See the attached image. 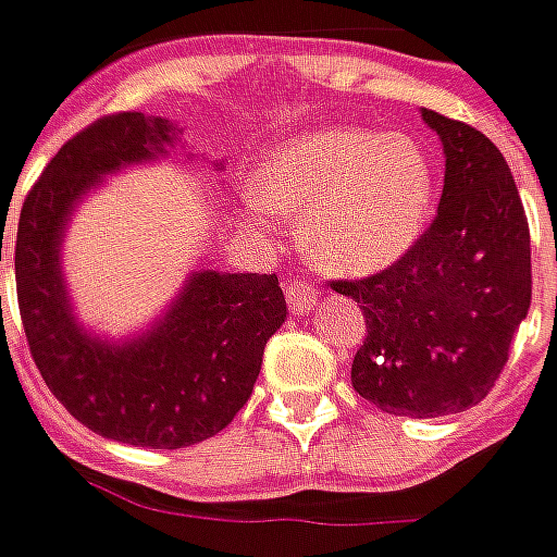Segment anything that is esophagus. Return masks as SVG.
Wrapping results in <instances>:
<instances>
[{
	"instance_id": "1",
	"label": "esophagus",
	"mask_w": 557,
	"mask_h": 557,
	"mask_svg": "<svg viewBox=\"0 0 557 557\" xmlns=\"http://www.w3.org/2000/svg\"><path fill=\"white\" fill-rule=\"evenodd\" d=\"M285 294H288V307L294 315H307L319 300V288H312L310 282H288Z\"/></svg>"
}]
</instances>
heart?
<instances>
[{
	"mask_svg": "<svg viewBox=\"0 0 557 557\" xmlns=\"http://www.w3.org/2000/svg\"><path fill=\"white\" fill-rule=\"evenodd\" d=\"M431 163L416 141L332 126L278 145L253 173L269 213L297 216V242L315 267L366 275L418 238L431 203Z\"/></svg>",
	"mask_w": 557,
	"mask_h": 557,
	"instance_id": "heart-1",
	"label": "heart"
}]
</instances>
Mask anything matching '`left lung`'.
Segmentation results:
<instances>
[{
  "instance_id": "8db88e82",
  "label": "left lung",
  "mask_w": 557,
  "mask_h": 557,
  "mask_svg": "<svg viewBox=\"0 0 557 557\" xmlns=\"http://www.w3.org/2000/svg\"><path fill=\"white\" fill-rule=\"evenodd\" d=\"M446 180L437 216L387 269L334 278L366 315L350 381L391 416L465 412L490 394L530 310V225L503 151L481 129L421 111Z\"/></svg>"
}]
</instances>
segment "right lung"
<instances>
[{
	"label": "right lung",
	"instance_id": "right-lung-1",
	"mask_svg": "<svg viewBox=\"0 0 557 557\" xmlns=\"http://www.w3.org/2000/svg\"><path fill=\"white\" fill-rule=\"evenodd\" d=\"M173 136L170 120L139 111L89 123L33 183L14 238L17 310L46 387L89 431L148 449L220 434L250 399L263 347L288 315L275 275L203 269L161 325L126 347L98 344L74 325L58 272L71 207L101 173L161 154Z\"/></svg>",
	"mask_w": 557,
	"mask_h": 557
}]
</instances>
